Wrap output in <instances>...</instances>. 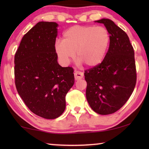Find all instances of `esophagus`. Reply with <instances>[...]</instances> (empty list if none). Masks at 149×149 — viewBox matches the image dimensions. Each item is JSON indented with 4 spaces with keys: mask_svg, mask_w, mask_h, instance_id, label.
<instances>
[{
    "mask_svg": "<svg viewBox=\"0 0 149 149\" xmlns=\"http://www.w3.org/2000/svg\"><path fill=\"white\" fill-rule=\"evenodd\" d=\"M74 76L75 80L81 79L84 77V73L79 71H75L74 73Z\"/></svg>",
    "mask_w": 149,
    "mask_h": 149,
    "instance_id": "obj_1",
    "label": "esophagus"
}]
</instances>
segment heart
Listing matches in <instances>:
<instances>
[{
    "mask_svg": "<svg viewBox=\"0 0 149 149\" xmlns=\"http://www.w3.org/2000/svg\"><path fill=\"white\" fill-rule=\"evenodd\" d=\"M110 34L102 26H74L65 30L62 41L55 42L54 50L62 64L75 56L87 67L97 66L104 60L110 43Z\"/></svg>",
    "mask_w": 149,
    "mask_h": 149,
    "instance_id": "obj_1",
    "label": "heart"
}]
</instances>
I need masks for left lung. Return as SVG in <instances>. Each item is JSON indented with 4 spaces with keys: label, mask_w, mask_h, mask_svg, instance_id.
<instances>
[{
    "label": "left lung",
    "mask_w": 149,
    "mask_h": 149,
    "mask_svg": "<svg viewBox=\"0 0 149 149\" xmlns=\"http://www.w3.org/2000/svg\"><path fill=\"white\" fill-rule=\"evenodd\" d=\"M103 24L110 34V43L103 61L85 71L86 98L91 108L101 115L113 114L129 99L137 80L134 50L126 33L109 19Z\"/></svg>",
    "instance_id": "8db88e82"
}]
</instances>
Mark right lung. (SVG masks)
<instances>
[{
	"label": "right lung",
	"mask_w": 149,
	"mask_h": 149,
	"mask_svg": "<svg viewBox=\"0 0 149 149\" xmlns=\"http://www.w3.org/2000/svg\"><path fill=\"white\" fill-rule=\"evenodd\" d=\"M56 22H40L22 38L14 56L15 84L35 114L55 119L65 108V95L74 84V69L58 63Z\"/></svg>",
	"instance_id": "obj_1"
}]
</instances>
